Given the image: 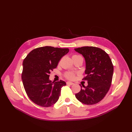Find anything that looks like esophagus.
I'll list each match as a JSON object with an SVG mask.
<instances>
[{
	"instance_id": "34e87169",
	"label": "esophagus",
	"mask_w": 132,
	"mask_h": 132,
	"mask_svg": "<svg viewBox=\"0 0 132 132\" xmlns=\"http://www.w3.org/2000/svg\"><path fill=\"white\" fill-rule=\"evenodd\" d=\"M67 84H68V85H73L74 83L72 82H71V81H67Z\"/></svg>"
}]
</instances>
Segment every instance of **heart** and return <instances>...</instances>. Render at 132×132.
Listing matches in <instances>:
<instances>
[{
  "mask_svg": "<svg viewBox=\"0 0 132 132\" xmlns=\"http://www.w3.org/2000/svg\"><path fill=\"white\" fill-rule=\"evenodd\" d=\"M79 56V55H74L73 56V57H78ZM65 77L68 78V79H73L74 78V74L72 72H68L67 73L65 74Z\"/></svg>",
  "mask_w": 132,
  "mask_h": 132,
  "instance_id": "heart-1",
  "label": "heart"
}]
</instances>
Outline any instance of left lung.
Returning a JSON list of instances; mask_svg holds the SVG:
<instances>
[{
    "mask_svg": "<svg viewBox=\"0 0 132 132\" xmlns=\"http://www.w3.org/2000/svg\"><path fill=\"white\" fill-rule=\"evenodd\" d=\"M74 50L81 54L85 61L86 86H81V90L75 94L79 101L85 105H94L103 98L111 85L113 66L105 51L95 47L85 46Z\"/></svg>",
    "mask_w": 132,
    "mask_h": 132,
    "instance_id": "1",
    "label": "left lung"
}]
</instances>
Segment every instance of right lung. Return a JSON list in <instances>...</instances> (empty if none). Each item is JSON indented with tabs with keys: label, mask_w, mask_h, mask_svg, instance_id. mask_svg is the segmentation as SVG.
Listing matches in <instances>:
<instances>
[{
	"label": "right lung",
	"mask_w": 132,
	"mask_h": 132,
	"mask_svg": "<svg viewBox=\"0 0 132 132\" xmlns=\"http://www.w3.org/2000/svg\"><path fill=\"white\" fill-rule=\"evenodd\" d=\"M68 48L51 46L39 47L28 54L22 63V83L28 96L36 104L45 107L56 102L65 81L50 80L51 71L57 67L59 61L69 52Z\"/></svg>",
	"instance_id": "add662e5"
}]
</instances>
